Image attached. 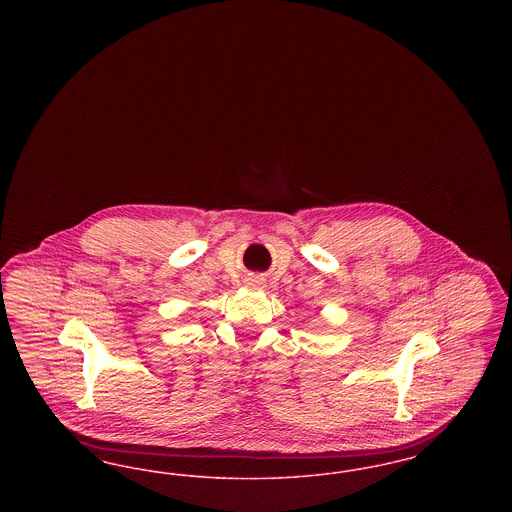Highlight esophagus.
<instances>
[{
    "label": "esophagus",
    "instance_id": "1",
    "mask_svg": "<svg viewBox=\"0 0 512 512\" xmlns=\"http://www.w3.org/2000/svg\"><path fill=\"white\" fill-rule=\"evenodd\" d=\"M249 286L261 288V286H263V280H261V278H251V280H249Z\"/></svg>",
    "mask_w": 512,
    "mask_h": 512
}]
</instances>
